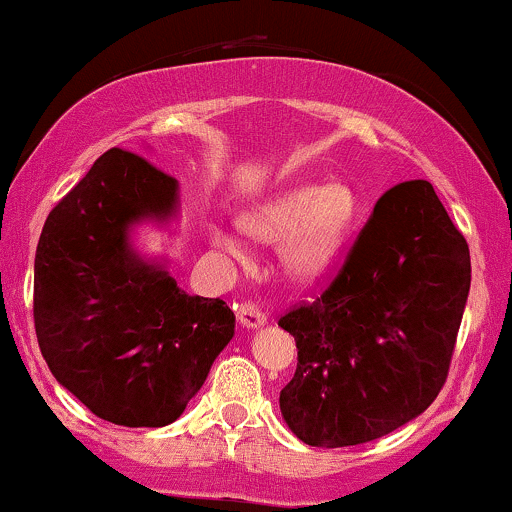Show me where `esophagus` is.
Listing matches in <instances>:
<instances>
[{
	"mask_svg": "<svg viewBox=\"0 0 512 512\" xmlns=\"http://www.w3.org/2000/svg\"><path fill=\"white\" fill-rule=\"evenodd\" d=\"M238 320L243 327H262L267 322V315L262 313V308L252 301H243L238 305Z\"/></svg>",
	"mask_w": 512,
	"mask_h": 512,
	"instance_id": "34e87169",
	"label": "esophagus"
}]
</instances>
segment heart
Segmentation results:
<instances>
[{
	"instance_id": "1",
	"label": "heart",
	"mask_w": 512,
	"mask_h": 512,
	"mask_svg": "<svg viewBox=\"0 0 512 512\" xmlns=\"http://www.w3.org/2000/svg\"><path fill=\"white\" fill-rule=\"evenodd\" d=\"M354 211V192L342 182L301 185L245 219V226L262 240L291 238L284 250L286 269L298 279H315L337 257ZM214 243L231 255L240 252L238 240L223 231L214 233Z\"/></svg>"
}]
</instances>
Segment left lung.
I'll return each instance as SVG.
<instances>
[{
    "mask_svg": "<svg viewBox=\"0 0 512 512\" xmlns=\"http://www.w3.org/2000/svg\"><path fill=\"white\" fill-rule=\"evenodd\" d=\"M469 281V245L431 182L387 190L330 286L279 317L298 349L279 395L286 426L346 448L426 411L448 380Z\"/></svg>",
    "mask_w": 512,
    "mask_h": 512,
    "instance_id": "1",
    "label": "left lung"
}]
</instances>
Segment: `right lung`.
I'll return each instance as SVG.
<instances>
[{
  "label": "right lung",
  "instance_id": "add662e5",
  "mask_svg": "<svg viewBox=\"0 0 512 512\" xmlns=\"http://www.w3.org/2000/svg\"><path fill=\"white\" fill-rule=\"evenodd\" d=\"M178 180L110 149L45 219L35 250L33 322L57 383L117 426L173 424L231 342L221 298L190 296L129 248L142 219H168Z\"/></svg>",
  "mask_w": 512,
  "mask_h": 512
}]
</instances>
